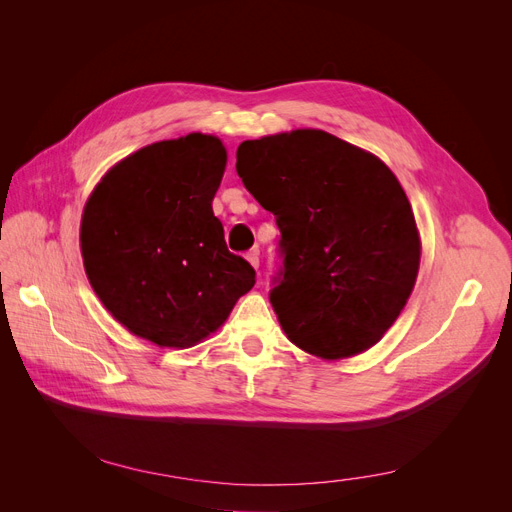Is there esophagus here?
I'll list each match as a JSON object with an SVG mask.
<instances>
[{"instance_id":"34e87169","label":"esophagus","mask_w":512,"mask_h":512,"mask_svg":"<svg viewBox=\"0 0 512 512\" xmlns=\"http://www.w3.org/2000/svg\"><path fill=\"white\" fill-rule=\"evenodd\" d=\"M245 257H247V261L257 270V267H259V249H251Z\"/></svg>"}]
</instances>
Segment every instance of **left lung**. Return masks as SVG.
<instances>
[{"instance_id":"1","label":"left lung","mask_w":512,"mask_h":512,"mask_svg":"<svg viewBox=\"0 0 512 512\" xmlns=\"http://www.w3.org/2000/svg\"><path fill=\"white\" fill-rule=\"evenodd\" d=\"M236 172L276 215L282 263L270 303L288 338L321 359L367 351L419 272L415 215L396 176L324 130L240 143Z\"/></svg>"}]
</instances>
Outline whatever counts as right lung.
Segmentation results:
<instances>
[{
	"mask_svg": "<svg viewBox=\"0 0 512 512\" xmlns=\"http://www.w3.org/2000/svg\"><path fill=\"white\" fill-rule=\"evenodd\" d=\"M226 149L193 132L128 155L97 184L80 251L97 297L132 334L186 348L218 330L255 284L211 201Z\"/></svg>",
	"mask_w": 512,
	"mask_h": 512,
	"instance_id": "obj_1",
	"label": "right lung"
}]
</instances>
